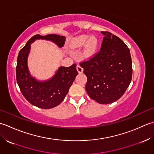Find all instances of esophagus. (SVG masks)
<instances>
[{
  "label": "esophagus",
  "instance_id": "1",
  "mask_svg": "<svg viewBox=\"0 0 154 154\" xmlns=\"http://www.w3.org/2000/svg\"><path fill=\"white\" fill-rule=\"evenodd\" d=\"M76 69H77V71L78 72V73H82L83 72V68H82L81 66L80 65H77Z\"/></svg>",
  "mask_w": 154,
  "mask_h": 154
}]
</instances>
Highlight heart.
Instances as JSON below:
<instances>
[{"label": "heart", "mask_w": 154, "mask_h": 154, "mask_svg": "<svg viewBox=\"0 0 154 154\" xmlns=\"http://www.w3.org/2000/svg\"><path fill=\"white\" fill-rule=\"evenodd\" d=\"M86 34L78 36L73 39L71 42V46L73 48H80L85 44L84 54L86 58L91 57L95 54L98 46V40L96 36H91Z\"/></svg>", "instance_id": "heart-1"}]
</instances>
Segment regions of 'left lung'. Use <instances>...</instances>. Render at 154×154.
Listing matches in <instances>:
<instances>
[{"instance_id": "8db88e82", "label": "left lung", "mask_w": 154, "mask_h": 154, "mask_svg": "<svg viewBox=\"0 0 154 154\" xmlns=\"http://www.w3.org/2000/svg\"><path fill=\"white\" fill-rule=\"evenodd\" d=\"M104 35L100 51L80 64L87 76L86 90L91 98L102 104L116 101L125 93L132 77L130 49L109 32Z\"/></svg>"}]
</instances>
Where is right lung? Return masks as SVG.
Listing matches in <instances>:
<instances>
[{
    "mask_svg": "<svg viewBox=\"0 0 154 154\" xmlns=\"http://www.w3.org/2000/svg\"><path fill=\"white\" fill-rule=\"evenodd\" d=\"M38 39L50 40L61 48L65 43V36L57 34L32 36L18 53L16 76L18 86L24 97L31 104L43 109H50L59 105L69 91L78 75L76 64L69 67H60L51 79L38 81L31 76L28 68V56L30 45Z\"/></svg>",
    "mask_w": 154,
    "mask_h": 154,
    "instance_id": "1",
    "label": "right lung"
}]
</instances>
